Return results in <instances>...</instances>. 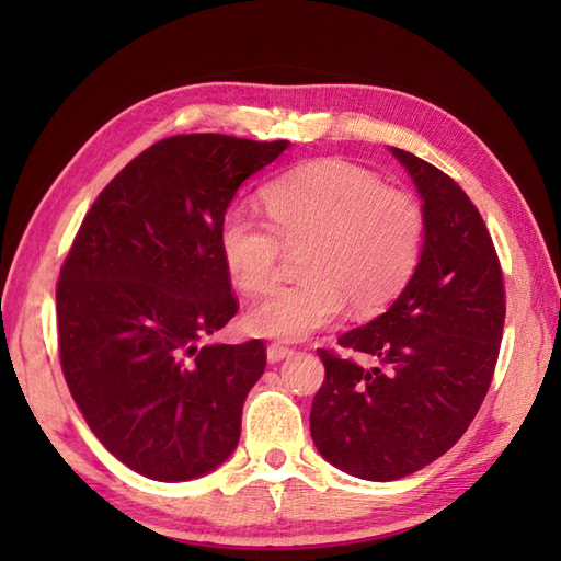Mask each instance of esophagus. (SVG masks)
<instances>
[{
    "label": "esophagus",
    "instance_id": "esophagus-1",
    "mask_svg": "<svg viewBox=\"0 0 561 561\" xmlns=\"http://www.w3.org/2000/svg\"><path fill=\"white\" fill-rule=\"evenodd\" d=\"M291 354H294V350L284 347V344H279V342H274V344H270V347H267V362L270 364H279L284 359H289Z\"/></svg>",
    "mask_w": 561,
    "mask_h": 561
}]
</instances>
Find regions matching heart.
<instances>
[{
  "label": "heart",
  "instance_id": "b5f03b06",
  "mask_svg": "<svg viewBox=\"0 0 561 561\" xmlns=\"http://www.w3.org/2000/svg\"><path fill=\"white\" fill-rule=\"evenodd\" d=\"M265 209L270 224L238 207L219 224L226 274L245 294L274 279L284 248L304 245L306 279L270 289L245 316L260 337L306 340L335 323L344 301L356 313L378 311L402 291L422 253V207L350 161L284 173L267 185Z\"/></svg>",
  "mask_w": 561,
  "mask_h": 561
}]
</instances>
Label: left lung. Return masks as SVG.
<instances>
[{
  "mask_svg": "<svg viewBox=\"0 0 561 561\" xmlns=\"http://www.w3.org/2000/svg\"><path fill=\"white\" fill-rule=\"evenodd\" d=\"M422 199L424 243L386 313L337 337L364 368L320 350L323 388L311 436L320 456L359 480L408 478L456 444L490 390L504 332V282L492 236L460 185L390 147Z\"/></svg>",
  "mask_w": 561,
  "mask_h": 561,
  "instance_id": "left-lung-1",
  "label": "left lung"
}]
</instances>
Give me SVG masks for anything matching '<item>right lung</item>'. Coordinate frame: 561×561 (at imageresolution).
Listing matches in <instances>:
<instances>
[{"instance_id":"1","label":"right lung","mask_w":561,"mask_h":561,"mask_svg":"<svg viewBox=\"0 0 561 561\" xmlns=\"http://www.w3.org/2000/svg\"><path fill=\"white\" fill-rule=\"evenodd\" d=\"M289 141L178 135L141 151L93 202L59 270V362L101 444L159 482L229 460L265 344H205L236 316L219 224Z\"/></svg>"}]
</instances>
